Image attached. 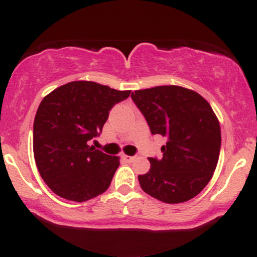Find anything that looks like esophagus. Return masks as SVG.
<instances>
[{
  "label": "esophagus",
  "instance_id": "esophagus-1",
  "mask_svg": "<svg viewBox=\"0 0 257 257\" xmlns=\"http://www.w3.org/2000/svg\"><path fill=\"white\" fill-rule=\"evenodd\" d=\"M123 159L126 162V163H132V162L135 161V157L134 156H123Z\"/></svg>",
  "mask_w": 257,
  "mask_h": 257
}]
</instances>
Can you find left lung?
<instances>
[{"instance_id": "1", "label": "left lung", "mask_w": 257, "mask_h": 257, "mask_svg": "<svg viewBox=\"0 0 257 257\" xmlns=\"http://www.w3.org/2000/svg\"><path fill=\"white\" fill-rule=\"evenodd\" d=\"M132 99L152 134L167 138L163 157L149 158V173L139 175L141 188L168 204L192 199L213 178L219 161L221 129L210 104L180 85L135 90Z\"/></svg>"}]
</instances>
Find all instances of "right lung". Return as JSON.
I'll return each mask as SVG.
<instances>
[{
  "mask_svg": "<svg viewBox=\"0 0 257 257\" xmlns=\"http://www.w3.org/2000/svg\"><path fill=\"white\" fill-rule=\"evenodd\" d=\"M131 90L90 81H73L46 95L34 122V157L40 175L61 198L85 202L104 193L119 157L89 146L107 120L108 111Z\"/></svg>",
  "mask_w": 257,
  "mask_h": 257,
  "instance_id": "right-lung-1",
  "label": "right lung"
}]
</instances>
